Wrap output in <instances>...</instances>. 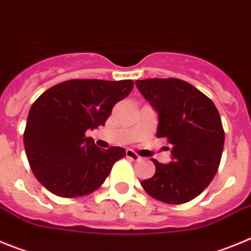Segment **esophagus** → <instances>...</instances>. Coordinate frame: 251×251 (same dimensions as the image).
I'll list each match as a JSON object with an SVG mask.
<instances>
[{
  "instance_id": "1",
  "label": "esophagus",
  "mask_w": 251,
  "mask_h": 251,
  "mask_svg": "<svg viewBox=\"0 0 251 251\" xmlns=\"http://www.w3.org/2000/svg\"><path fill=\"white\" fill-rule=\"evenodd\" d=\"M126 157H128V159L131 160H135V161H140V160L142 159L139 153H136L134 150H131V149L126 150Z\"/></svg>"
}]
</instances>
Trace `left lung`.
I'll return each mask as SVG.
<instances>
[{"instance_id":"left-lung-1","label":"left lung","mask_w":251,"mask_h":251,"mask_svg":"<svg viewBox=\"0 0 251 251\" xmlns=\"http://www.w3.org/2000/svg\"><path fill=\"white\" fill-rule=\"evenodd\" d=\"M136 86L159 114L157 137L173 146V161L165 165L152 159L156 171L141 186L166 204L190 201L206 189L220 165L225 132L218 109L179 78L137 80Z\"/></svg>"}]
</instances>
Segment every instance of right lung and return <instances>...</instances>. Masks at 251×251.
I'll return each mask as SVG.
<instances>
[{"mask_svg": "<svg viewBox=\"0 0 251 251\" xmlns=\"http://www.w3.org/2000/svg\"><path fill=\"white\" fill-rule=\"evenodd\" d=\"M134 87L132 80L75 78L61 82L33 102L24 144L36 179L50 193L78 198L98 190L125 149L101 150L86 130L105 125L116 102Z\"/></svg>", "mask_w": 251, "mask_h": 251, "instance_id": "right-lung-1", "label": "right lung"}]
</instances>
